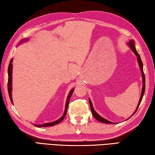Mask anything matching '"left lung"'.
<instances>
[{
	"label": "left lung",
	"mask_w": 155,
	"mask_h": 155,
	"mask_svg": "<svg viewBox=\"0 0 155 155\" xmlns=\"http://www.w3.org/2000/svg\"><path fill=\"white\" fill-rule=\"evenodd\" d=\"M128 45H129V46H130L131 49H132V51L134 52V54H136V56L137 57V59H138V64H139V66H140V70H141V73H142V82H143V85H142V93H141V96H140V98L139 100V103L138 104V106H137V108L135 110V112L134 113V114L132 115H134V114L136 113V112L137 111V110H138V108L139 107L141 101L142 100V98H143V96H144V92H145V75H144V71H143V63H142V61L140 59V57L139 54L138 53V52H137L136 49L135 48V45H134V40H130L129 43H128ZM89 103H90V109H91V111H92V113L93 116H94V117L97 119L98 121L102 122V123H104V124H113L112 123V122H110L109 121L107 120V119H105L104 118L102 117L101 116H100L98 115V114L96 113L94 108H93V106H92V102L91 101H90V99L89 98ZM129 119V118H128Z\"/></svg>",
	"instance_id": "left-lung-1"
}]
</instances>
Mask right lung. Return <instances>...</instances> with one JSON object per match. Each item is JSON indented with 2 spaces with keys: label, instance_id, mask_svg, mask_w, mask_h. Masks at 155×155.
Wrapping results in <instances>:
<instances>
[{
  "label": "right lung",
  "instance_id": "right-lung-1",
  "mask_svg": "<svg viewBox=\"0 0 155 155\" xmlns=\"http://www.w3.org/2000/svg\"><path fill=\"white\" fill-rule=\"evenodd\" d=\"M28 39H23V41H27ZM12 63H13V59H11L10 61L9 65H8V84H7V87H8V95H9V98L10 100L11 101V103L13 104V99H12V95H11V92H12V68H13V65H12ZM74 89H72L71 91H70L69 94L68 96V99H67V102H66V104H65V112H64L63 116L61 117L60 119H58V120L53 121V122H51V123H46L42 125H36L34 124V125L36 127H48V126H53V125L58 124L60 123L61 121H62L63 120V119L65 118V117L67 114V110H68V104H69V99L71 98V96L74 92Z\"/></svg>",
  "mask_w": 155,
  "mask_h": 155
}]
</instances>
